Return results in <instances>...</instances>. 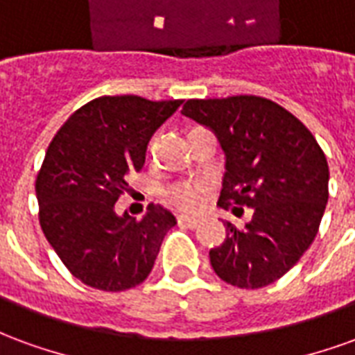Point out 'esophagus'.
Here are the masks:
<instances>
[{
    "mask_svg": "<svg viewBox=\"0 0 355 355\" xmlns=\"http://www.w3.org/2000/svg\"><path fill=\"white\" fill-rule=\"evenodd\" d=\"M178 226H184V228H198L201 224L200 218H190V216H178L177 218Z\"/></svg>",
    "mask_w": 355,
    "mask_h": 355,
    "instance_id": "1",
    "label": "esophagus"
}]
</instances>
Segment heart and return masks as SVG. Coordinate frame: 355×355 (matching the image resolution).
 <instances>
[{"label":"heart","mask_w":355,"mask_h":355,"mask_svg":"<svg viewBox=\"0 0 355 355\" xmlns=\"http://www.w3.org/2000/svg\"><path fill=\"white\" fill-rule=\"evenodd\" d=\"M209 188L203 182H177L165 190L167 205L180 213H198L207 200Z\"/></svg>","instance_id":"obj_1"}]
</instances>
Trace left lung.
Returning <instances> with one entry per match:
<instances>
[{"label": "left lung", "mask_w": 355, "mask_h": 355, "mask_svg": "<svg viewBox=\"0 0 355 355\" xmlns=\"http://www.w3.org/2000/svg\"><path fill=\"white\" fill-rule=\"evenodd\" d=\"M182 114L215 132L226 155L218 205L253 209L243 228L224 224L226 239L209 251L211 266L239 289L277 282L320 230L329 200L323 150L300 119L254 94L192 98Z\"/></svg>", "instance_id": "obj_1"}]
</instances>
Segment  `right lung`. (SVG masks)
Returning <instances> with one entry per match:
<instances>
[{
  "label": "right lung",
  "mask_w": 355,
  "mask_h": 355,
  "mask_svg": "<svg viewBox=\"0 0 355 355\" xmlns=\"http://www.w3.org/2000/svg\"><path fill=\"white\" fill-rule=\"evenodd\" d=\"M182 101L101 96L68 117L35 180L40 224L73 277L101 291L137 287L154 268L177 218L150 205L142 220L114 211L127 175L144 165L148 142Z\"/></svg>",
  "instance_id": "add662e5"
}]
</instances>
